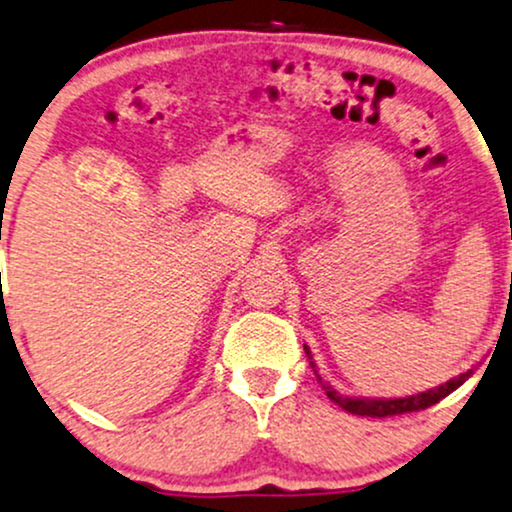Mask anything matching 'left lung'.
Returning <instances> with one entry per match:
<instances>
[{
	"label": "left lung",
	"mask_w": 512,
	"mask_h": 512,
	"mask_svg": "<svg viewBox=\"0 0 512 512\" xmlns=\"http://www.w3.org/2000/svg\"><path fill=\"white\" fill-rule=\"evenodd\" d=\"M308 358H311V351H308V346H304ZM313 365V361H311ZM315 368V365H313ZM315 375H318V370H315ZM472 375V370L468 372H460L458 377H453L446 384H439V387L434 389H427V391H420V394H413V396H406V399H349V396H342L337 394L330 384L323 382V377L318 375V382L323 384L327 399L337 403L339 408H344L346 413H353V415H365V418H391V415H403V413H415V410H425L434 406V403H439L441 399H446V396L451 394V391H456L460 384H463L468 377Z\"/></svg>",
	"instance_id": "1"
}]
</instances>
